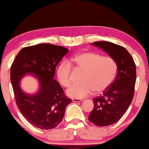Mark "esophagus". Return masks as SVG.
Wrapping results in <instances>:
<instances>
[{"label": "esophagus", "mask_w": 149, "mask_h": 149, "mask_svg": "<svg viewBox=\"0 0 149 149\" xmlns=\"http://www.w3.org/2000/svg\"><path fill=\"white\" fill-rule=\"evenodd\" d=\"M72 101L73 102H77V103H79V102H81V101H83V100H81V99H79V98H73Z\"/></svg>", "instance_id": "34e87169"}]
</instances>
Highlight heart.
<instances>
[{
    "instance_id": "1",
    "label": "heart",
    "mask_w": 149,
    "mask_h": 149,
    "mask_svg": "<svg viewBox=\"0 0 149 149\" xmlns=\"http://www.w3.org/2000/svg\"><path fill=\"white\" fill-rule=\"evenodd\" d=\"M77 70L83 71L82 83L68 89L67 95L74 98L86 97L95 91L101 93L106 91L114 80L118 66L111 57H103L98 53L82 52L70 58V63L64 61L57 68V76L63 87H69L72 83L71 65Z\"/></svg>"
}]
</instances>
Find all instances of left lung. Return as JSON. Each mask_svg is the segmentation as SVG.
<instances>
[{"label": "left lung", "mask_w": 149, "mask_h": 149, "mask_svg": "<svg viewBox=\"0 0 149 149\" xmlns=\"http://www.w3.org/2000/svg\"><path fill=\"white\" fill-rule=\"evenodd\" d=\"M92 44L106 52L117 63L115 80L103 94L93 98L94 107L88 117L97 126H109L121 118L132 101L136 81V64L123 46L105 41Z\"/></svg>", "instance_id": "left-lung-1"}]
</instances>
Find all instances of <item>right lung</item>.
<instances>
[{
    "instance_id": "obj_1",
    "label": "right lung",
    "mask_w": 149,
    "mask_h": 149,
    "mask_svg": "<svg viewBox=\"0 0 149 149\" xmlns=\"http://www.w3.org/2000/svg\"><path fill=\"white\" fill-rule=\"evenodd\" d=\"M68 51L50 44L28 46L20 50L11 65L10 79L17 106L23 116L37 128L57 127L72 101L53 79L56 66ZM26 75L38 79L39 90L36 93L27 94L21 88L20 81Z\"/></svg>"
}]
</instances>
